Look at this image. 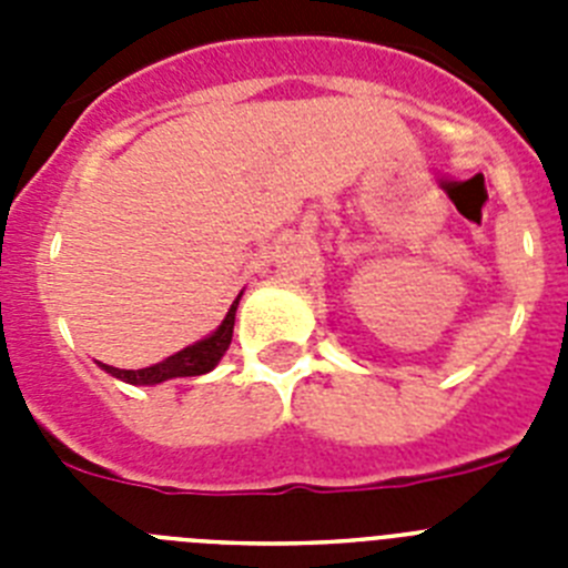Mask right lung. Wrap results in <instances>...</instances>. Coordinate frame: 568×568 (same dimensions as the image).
Returning a JSON list of instances; mask_svg holds the SVG:
<instances>
[{
	"label": "right lung",
	"instance_id": "obj_1",
	"mask_svg": "<svg viewBox=\"0 0 568 568\" xmlns=\"http://www.w3.org/2000/svg\"><path fill=\"white\" fill-rule=\"evenodd\" d=\"M239 301H241V293L239 298L233 301V307H230V313L224 315V321L219 324V329H215L213 335L184 346L182 353L170 355V358L159 361V364L144 366V369H119V366H108V364H99V366H102L104 373L113 375V378L128 381V384L133 386H153L170 378H193V375L210 373V369L222 361V355L227 353L230 341H233V324H235Z\"/></svg>",
	"mask_w": 568,
	"mask_h": 568
}]
</instances>
